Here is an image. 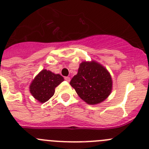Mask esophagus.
Returning <instances> with one entry per match:
<instances>
[{"label":"esophagus","instance_id":"esophagus-1","mask_svg":"<svg viewBox=\"0 0 149 149\" xmlns=\"http://www.w3.org/2000/svg\"><path fill=\"white\" fill-rule=\"evenodd\" d=\"M65 80L66 81H68V82H70V78L68 77V76H66V77H65Z\"/></svg>","mask_w":149,"mask_h":149}]
</instances>
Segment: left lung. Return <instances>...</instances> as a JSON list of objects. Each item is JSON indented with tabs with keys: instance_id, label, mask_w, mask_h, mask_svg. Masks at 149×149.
Masks as SVG:
<instances>
[{
	"instance_id": "1",
	"label": "left lung",
	"mask_w": 149,
	"mask_h": 149,
	"mask_svg": "<svg viewBox=\"0 0 149 149\" xmlns=\"http://www.w3.org/2000/svg\"><path fill=\"white\" fill-rule=\"evenodd\" d=\"M70 84L84 101L95 105L105 100L112 90V79L105 68L95 61H84Z\"/></svg>"
}]
</instances>
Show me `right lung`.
I'll return each mask as SVG.
<instances>
[{"instance_id": "1", "label": "right lung", "mask_w": 149, "mask_h": 149, "mask_svg": "<svg viewBox=\"0 0 149 149\" xmlns=\"http://www.w3.org/2000/svg\"><path fill=\"white\" fill-rule=\"evenodd\" d=\"M63 81L64 79L60 74L44 69L32 81L30 92L40 102H45L54 95L55 87Z\"/></svg>"}]
</instances>
